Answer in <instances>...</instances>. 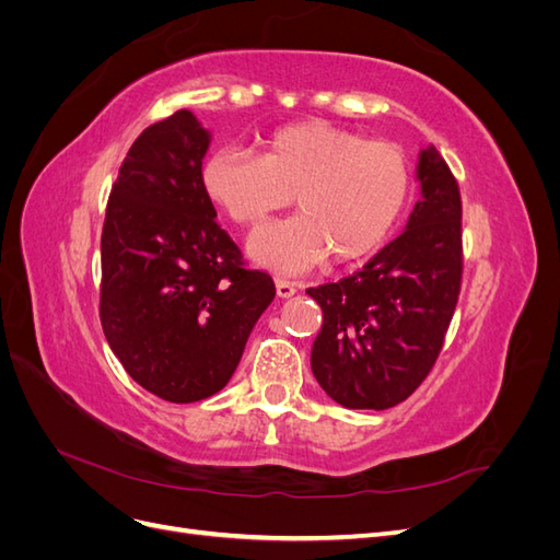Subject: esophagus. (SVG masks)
Masks as SVG:
<instances>
[{
  "mask_svg": "<svg viewBox=\"0 0 560 560\" xmlns=\"http://www.w3.org/2000/svg\"><path fill=\"white\" fill-rule=\"evenodd\" d=\"M294 292H296V284H294V282L276 278V294H278L280 299H290Z\"/></svg>",
  "mask_w": 560,
  "mask_h": 560,
  "instance_id": "34e87169",
  "label": "esophagus"
}]
</instances>
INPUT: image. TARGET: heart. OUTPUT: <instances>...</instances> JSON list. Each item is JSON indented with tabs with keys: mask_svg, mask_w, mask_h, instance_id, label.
Wrapping results in <instances>:
<instances>
[{
	"mask_svg": "<svg viewBox=\"0 0 560 560\" xmlns=\"http://www.w3.org/2000/svg\"><path fill=\"white\" fill-rule=\"evenodd\" d=\"M202 189L233 224L252 229L294 206L299 217L252 235V261L301 273L325 261L350 264L374 254L399 226L413 194L411 167L385 142L325 121L276 130L261 159L214 149L202 163Z\"/></svg>",
	"mask_w": 560,
	"mask_h": 560,
	"instance_id": "heart-1",
	"label": "heart"
}]
</instances>
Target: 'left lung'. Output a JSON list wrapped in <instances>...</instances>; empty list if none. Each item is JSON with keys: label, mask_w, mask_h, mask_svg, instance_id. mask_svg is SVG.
<instances>
[{"label": "left lung", "mask_w": 560, "mask_h": 560, "mask_svg": "<svg viewBox=\"0 0 560 560\" xmlns=\"http://www.w3.org/2000/svg\"><path fill=\"white\" fill-rule=\"evenodd\" d=\"M420 200L406 231L338 282L311 287L322 308L311 366L346 409L383 411L428 378L463 282V200L442 154L418 161Z\"/></svg>", "instance_id": "8db88e82"}]
</instances>
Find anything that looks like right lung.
<instances>
[{
    "instance_id": "add662e5",
    "label": "right lung",
    "mask_w": 560,
    "mask_h": 560,
    "mask_svg": "<svg viewBox=\"0 0 560 560\" xmlns=\"http://www.w3.org/2000/svg\"><path fill=\"white\" fill-rule=\"evenodd\" d=\"M210 132L189 109L142 130L118 167L100 241V322L128 376L165 401L222 389L276 296L214 222Z\"/></svg>"
}]
</instances>
